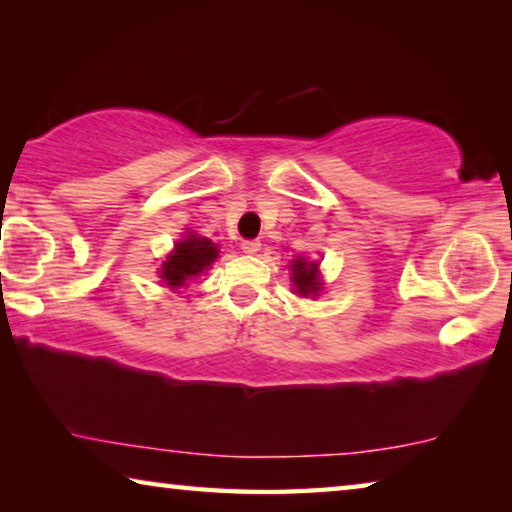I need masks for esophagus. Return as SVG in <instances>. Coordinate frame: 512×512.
Returning <instances> with one entry per match:
<instances>
[{"label":"esophagus","instance_id":"esophagus-1","mask_svg":"<svg viewBox=\"0 0 512 512\" xmlns=\"http://www.w3.org/2000/svg\"><path fill=\"white\" fill-rule=\"evenodd\" d=\"M259 248H262V244H259L257 239H246L244 244H241V250H244L246 255H255V253H259Z\"/></svg>","mask_w":512,"mask_h":512}]
</instances>
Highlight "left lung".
Wrapping results in <instances>:
<instances>
[{
  "label": "left lung",
  "instance_id": "obj_1",
  "mask_svg": "<svg viewBox=\"0 0 512 512\" xmlns=\"http://www.w3.org/2000/svg\"><path fill=\"white\" fill-rule=\"evenodd\" d=\"M316 264L314 262H305V259H296V262L291 264V271L293 277L291 282L296 284V291L300 296H316L320 291V282H318V271H316Z\"/></svg>",
  "mask_w": 512,
  "mask_h": 512
}]
</instances>
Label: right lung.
Listing matches in <instances>:
<instances>
[{
    "label": "right lung",
    "mask_w": 512,
    "mask_h": 512,
    "mask_svg": "<svg viewBox=\"0 0 512 512\" xmlns=\"http://www.w3.org/2000/svg\"><path fill=\"white\" fill-rule=\"evenodd\" d=\"M216 253H219V250H216L210 239L189 235L187 239L178 241L176 250H173L171 257L162 264L160 277L173 289L183 287L189 277L203 273L205 268L214 262Z\"/></svg>",
    "instance_id": "1"
}]
</instances>
